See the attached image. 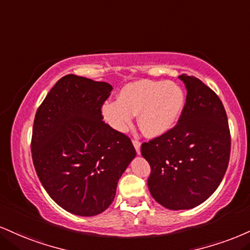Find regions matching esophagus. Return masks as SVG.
<instances>
[{
  "label": "esophagus",
  "mask_w": 250,
  "mask_h": 250,
  "mask_svg": "<svg viewBox=\"0 0 250 250\" xmlns=\"http://www.w3.org/2000/svg\"><path fill=\"white\" fill-rule=\"evenodd\" d=\"M133 144L135 146V150H136V152L138 155H140L141 154V142L138 140H136V138H135V140H133Z\"/></svg>",
  "instance_id": "obj_1"
}]
</instances>
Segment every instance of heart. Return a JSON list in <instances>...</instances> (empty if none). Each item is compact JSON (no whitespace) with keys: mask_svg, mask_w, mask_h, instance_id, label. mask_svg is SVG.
I'll return each mask as SVG.
<instances>
[{"mask_svg":"<svg viewBox=\"0 0 250 250\" xmlns=\"http://www.w3.org/2000/svg\"><path fill=\"white\" fill-rule=\"evenodd\" d=\"M184 93L178 85L167 81L138 80L120 91L117 100H109L101 108L110 127L125 131L138 114V125L148 137L161 136L173 128L184 108Z\"/></svg>","mask_w":250,"mask_h":250,"instance_id":"obj_1","label":"heart"}]
</instances>
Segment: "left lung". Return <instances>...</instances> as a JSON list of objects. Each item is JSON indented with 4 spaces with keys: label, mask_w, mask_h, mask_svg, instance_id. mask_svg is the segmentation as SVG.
<instances>
[{
    "label": "left lung",
    "mask_w": 250,
    "mask_h": 250,
    "mask_svg": "<svg viewBox=\"0 0 250 250\" xmlns=\"http://www.w3.org/2000/svg\"><path fill=\"white\" fill-rule=\"evenodd\" d=\"M186 102L172 129L144 142L152 198L169 209H190L211 197L226 173L230 133L219 96L195 77L182 74Z\"/></svg>",
    "instance_id": "left-lung-1"
}]
</instances>
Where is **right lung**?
<instances>
[{
	"label": "right lung",
	"instance_id": "obj_1",
	"mask_svg": "<svg viewBox=\"0 0 250 250\" xmlns=\"http://www.w3.org/2000/svg\"><path fill=\"white\" fill-rule=\"evenodd\" d=\"M113 87L67 74L38 107L31 154L42 185L72 214H100L113 203L122 173L136 156L130 138L104 123Z\"/></svg>",
	"mask_w": 250,
	"mask_h": 250
}]
</instances>
